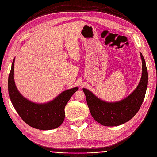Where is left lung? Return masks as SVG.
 Here are the masks:
<instances>
[{"label":"left lung","instance_id":"1","mask_svg":"<svg viewBox=\"0 0 157 157\" xmlns=\"http://www.w3.org/2000/svg\"><path fill=\"white\" fill-rule=\"evenodd\" d=\"M142 61V74L140 82L132 94L124 100L115 103L105 102L95 96L86 89L83 90L92 117L100 124L117 126L130 120L140 109L146 95L148 74L144 58L140 53Z\"/></svg>","mask_w":157,"mask_h":157}]
</instances>
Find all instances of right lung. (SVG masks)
Returning <instances> with one entry per match:
<instances>
[{"label":"right lung","instance_id":"right-lung-1","mask_svg":"<svg viewBox=\"0 0 157 157\" xmlns=\"http://www.w3.org/2000/svg\"><path fill=\"white\" fill-rule=\"evenodd\" d=\"M14 62L8 78V92L13 105L22 120L40 130H50L59 127L65 119V107L78 87L63 92L48 103L37 104L26 100L17 90L14 82Z\"/></svg>","mask_w":157,"mask_h":157}]
</instances>
